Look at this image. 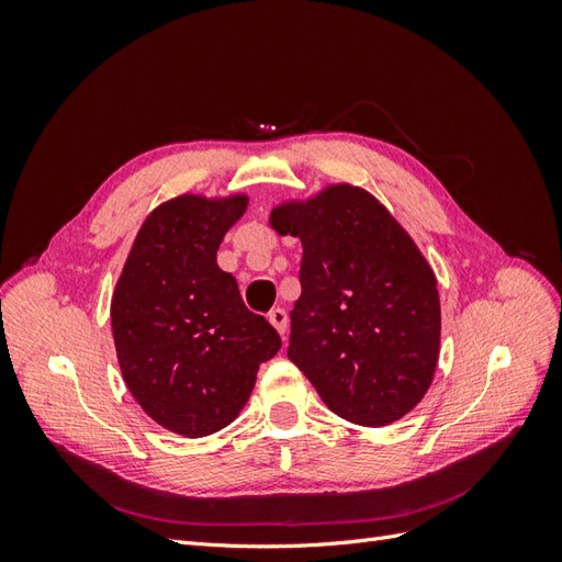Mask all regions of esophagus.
<instances>
[{
  "instance_id": "1",
  "label": "esophagus",
  "mask_w": 562,
  "mask_h": 562,
  "mask_svg": "<svg viewBox=\"0 0 562 562\" xmlns=\"http://www.w3.org/2000/svg\"><path fill=\"white\" fill-rule=\"evenodd\" d=\"M269 323L279 330V335H285V328H288V314H285V310H281V307L271 310L269 312Z\"/></svg>"
}]
</instances>
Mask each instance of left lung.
Instances as JSON below:
<instances>
[{"mask_svg":"<svg viewBox=\"0 0 562 562\" xmlns=\"http://www.w3.org/2000/svg\"><path fill=\"white\" fill-rule=\"evenodd\" d=\"M269 225L302 241L288 359L347 422L386 427L411 413L440 347L436 277L413 236L347 182L283 201Z\"/></svg>","mask_w":562,"mask_h":562,"instance_id":"left-lung-1","label":"left lung"}]
</instances>
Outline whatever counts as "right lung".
<instances>
[{
	"label": "right lung",
	"instance_id": "add662e5",
	"mask_svg": "<svg viewBox=\"0 0 562 562\" xmlns=\"http://www.w3.org/2000/svg\"><path fill=\"white\" fill-rule=\"evenodd\" d=\"M248 209L246 194H180L151 211L119 274L112 335L122 378L164 429L201 438L239 417L260 363L281 349L248 312L217 248Z\"/></svg>",
	"mask_w": 562,
	"mask_h": 562
}]
</instances>
